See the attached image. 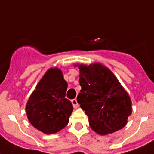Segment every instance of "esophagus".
I'll list each match as a JSON object with an SVG mask.
<instances>
[{"instance_id": "1", "label": "esophagus", "mask_w": 154, "mask_h": 154, "mask_svg": "<svg viewBox=\"0 0 154 154\" xmlns=\"http://www.w3.org/2000/svg\"><path fill=\"white\" fill-rule=\"evenodd\" d=\"M71 103L73 104V108H77V107H78V103H77V101L76 99H72V100H71Z\"/></svg>"}]
</instances>
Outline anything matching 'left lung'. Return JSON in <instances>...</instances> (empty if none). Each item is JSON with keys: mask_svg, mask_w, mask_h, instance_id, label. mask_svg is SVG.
I'll return each instance as SVG.
<instances>
[{"mask_svg": "<svg viewBox=\"0 0 154 154\" xmlns=\"http://www.w3.org/2000/svg\"><path fill=\"white\" fill-rule=\"evenodd\" d=\"M78 68L81 90L77 103L88 115L91 129L104 135L123 128L132 111L131 102L114 74L99 63Z\"/></svg>", "mask_w": 154, "mask_h": 154, "instance_id": "obj_1", "label": "left lung"}]
</instances>
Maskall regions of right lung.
Returning <instances> with one entry per match:
<instances>
[{
	"mask_svg": "<svg viewBox=\"0 0 154 154\" xmlns=\"http://www.w3.org/2000/svg\"><path fill=\"white\" fill-rule=\"evenodd\" d=\"M67 82L62 71L51 68L37 85L27 102L26 114L33 127L45 134L65 128L73 112V105L66 99Z\"/></svg>",
	"mask_w": 154,
	"mask_h": 154,
	"instance_id": "right-lung-1",
	"label": "right lung"
}]
</instances>
